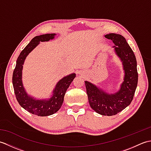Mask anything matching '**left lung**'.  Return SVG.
<instances>
[{
  "label": "left lung",
  "mask_w": 151,
  "mask_h": 151,
  "mask_svg": "<svg viewBox=\"0 0 151 151\" xmlns=\"http://www.w3.org/2000/svg\"><path fill=\"white\" fill-rule=\"evenodd\" d=\"M105 37L115 44V52L123 63L124 81L119 90L114 94L106 93L88 81H85V84L89 103L93 110L101 115L111 116L123 110L131 103L137 88L138 74L136 56L126 39L114 33L105 35Z\"/></svg>",
  "instance_id": "left-lung-1"
}]
</instances>
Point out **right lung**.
Listing matches in <instances>:
<instances>
[{"label":"right lung","mask_w":151,"mask_h":151,"mask_svg":"<svg viewBox=\"0 0 151 151\" xmlns=\"http://www.w3.org/2000/svg\"><path fill=\"white\" fill-rule=\"evenodd\" d=\"M55 35L56 34H47L34 37L19 54L13 73V86L19 104L24 110L38 116H48L59 110L63 104L67 89L76 77L75 74L73 73L61 79L54 89L52 97L49 100H36L28 95L24 90L22 82V70L25 58L40 41L43 42L52 40Z\"/></svg>","instance_id":"obj_1"}]
</instances>
